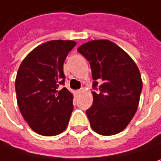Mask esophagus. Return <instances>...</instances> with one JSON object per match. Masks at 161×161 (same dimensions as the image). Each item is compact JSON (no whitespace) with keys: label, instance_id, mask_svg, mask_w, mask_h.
I'll list each match as a JSON object with an SVG mask.
<instances>
[{"label":"esophagus","instance_id":"esophagus-1","mask_svg":"<svg viewBox=\"0 0 161 161\" xmlns=\"http://www.w3.org/2000/svg\"><path fill=\"white\" fill-rule=\"evenodd\" d=\"M83 92V89H79V90H76V94H81Z\"/></svg>","mask_w":161,"mask_h":161}]
</instances>
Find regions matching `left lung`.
<instances>
[{
    "label": "left lung",
    "instance_id": "8db88e82",
    "mask_svg": "<svg viewBox=\"0 0 161 161\" xmlns=\"http://www.w3.org/2000/svg\"><path fill=\"white\" fill-rule=\"evenodd\" d=\"M77 51L89 62L93 87L97 88L92 92V106L86 111L92 130L101 136L122 132L138 108L143 86L138 67L127 52L108 39L88 41Z\"/></svg>",
    "mask_w": 161,
    "mask_h": 161
}]
</instances>
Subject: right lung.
Instances as JSON below:
<instances>
[{
	"instance_id": "obj_1",
	"label": "right lung",
	"mask_w": 161,
	"mask_h": 161,
	"mask_svg": "<svg viewBox=\"0 0 161 161\" xmlns=\"http://www.w3.org/2000/svg\"><path fill=\"white\" fill-rule=\"evenodd\" d=\"M74 40H50L38 45L23 60L15 78L16 99L30 128L45 136L66 129L74 110V95L66 88L64 64Z\"/></svg>"
}]
</instances>
